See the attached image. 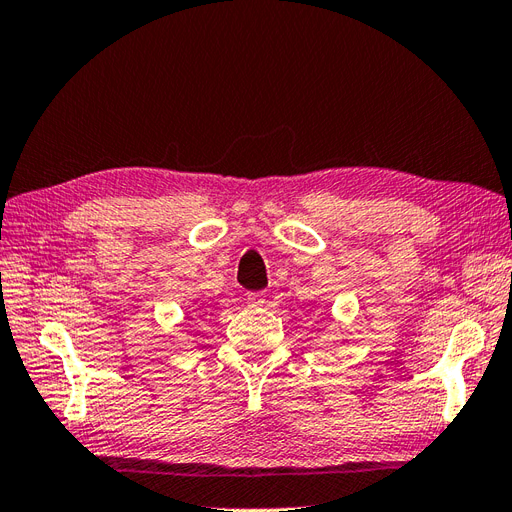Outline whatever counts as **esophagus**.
<instances>
[{
  "instance_id": "34e87169",
  "label": "esophagus",
  "mask_w": 512,
  "mask_h": 512,
  "mask_svg": "<svg viewBox=\"0 0 512 512\" xmlns=\"http://www.w3.org/2000/svg\"><path fill=\"white\" fill-rule=\"evenodd\" d=\"M247 303L252 307H260L265 303V292H247Z\"/></svg>"
}]
</instances>
